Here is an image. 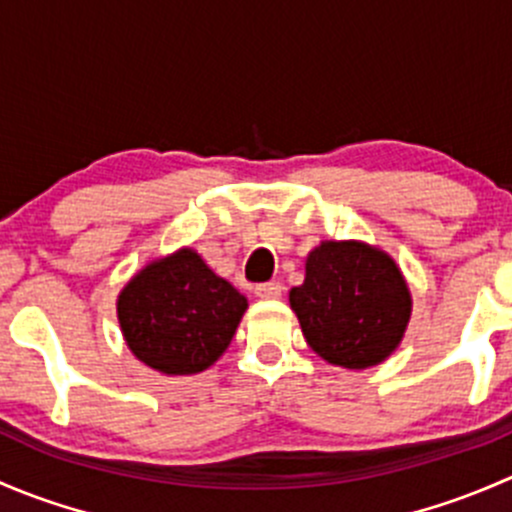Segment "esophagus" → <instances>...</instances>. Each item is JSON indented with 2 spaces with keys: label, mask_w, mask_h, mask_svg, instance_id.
<instances>
[{
  "label": "esophagus",
  "mask_w": 512,
  "mask_h": 512,
  "mask_svg": "<svg viewBox=\"0 0 512 512\" xmlns=\"http://www.w3.org/2000/svg\"><path fill=\"white\" fill-rule=\"evenodd\" d=\"M282 287L280 282H262V285H257L255 287V294L260 299H277V297H282Z\"/></svg>",
  "instance_id": "1"
}]
</instances>
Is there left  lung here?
<instances>
[{
    "mask_svg": "<svg viewBox=\"0 0 512 512\" xmlns=\"http://www.w3.org/2000/svg\"><path fill=\"white\" fill-rule=\"evenodd\" d=\"M304 339L329 364L366 369L399 347L411 294L389 255L361 242H322L304 285L289 292Z\"/></svg>",
    "mask_w": 512,
    "mask_h": 512,
    "instance_id": "1",
    "label": "left lung"
}]
</instances>
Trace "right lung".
I'll return each mask as SVG.
<instances>
[{
	"label": "right lung",
	"instance_id": "add662e5",
	"mask_svg": "<svg viewBox=\"0 0 512 512\" xmlns=\"http://www.w3.org/2000/svg\"><path fill=\"white\" fill-rule=\"evenodd\" d=\"M247 299L198 252L180 250L138 272L118 297L131 352L163 374H198L223 356Z\"/></svg>",
	"mask_w": 512,
	"mask_h": 512
}]
</instances>
